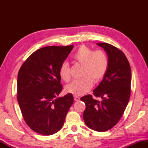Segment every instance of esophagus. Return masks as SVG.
<instances>
[{"instance_id":"esophagus-1","label":"esophagus","mask_w":148,"mask_h":148,"mask_svg":"<svg viewBox=\"0 0 148 148\" xmlns=\"http://www.w3.org/2000/svg\"><path fill=\"white\" fill-rule=\"evenodd\" d=\"M74 101H79V97L74 96Z\"/></svg>"}]
</instances>
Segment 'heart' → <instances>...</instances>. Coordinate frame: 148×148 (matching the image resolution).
Wrapping results in <instances>:
<instances>
[{
  "instance_id": "obj_1",
  "label": "heart",
  "mask_w": 148,
  "mask_h": 148,
  "mask_svg": "<svg viewBox=\"0 0 148 148\" xmlns=\"http://www.w3.org/2000/svg\"><path fill=\"white\" fill-rule=\"evenodd\" d=\"M73 59L77 63L84 66L83 78L72 82L66 86V91L75 96H81L91 89L93 82L99 83L103 78L108 69V60L104 52L93 51L84 45L77 49L73 55ZM59 76L65 82L71 80L68 62H64L61 64L59 68Z\"/></svg>"
}]
</instances>
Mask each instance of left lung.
<instances>
[{
  "instance_id": "8db88e82",
  "label": "left lung",
  "mask_w": 148,
  "mask_h": 148,
  "mask_svg": "<svg viewBox=\"0 0 148 148\" xmlns=\"http://www.w3.org/2000/svg\"><path fill=\"white\" fill-rule=\"evenodd\" d=\"M106 51L108 66L106 74L93 90L97 101L92 95L82 97L86 104L83 114L85 123L98 132L108 131L121 118L131 95V69L126 56L118 48L107 43H98Z\"/></svg>"
}]
</instances>
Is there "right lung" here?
Listing matches in <instances>:
<instances>
[{
    "label": "right lung",
    "mask_w": 148,
    "mask_h": 148,
    "mask_svg": "<svg viewBox=\"0 0 148 148\" xmlns=\"http://www.w3.org/2000/svg\"><path fill=\"white\" fill-rule=\"evenodd\" d=\"M74 46H47L36 50L20 68L17 99L22 116L34 132L51 135L63 126L73 104L71 93L62 91L59 68Z\"/></svg>",
    "instance_id": "1"
}]
</instances>
